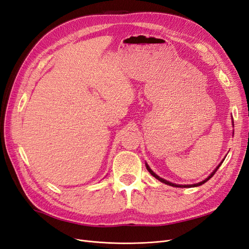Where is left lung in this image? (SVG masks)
<instances>
[{"instance_id": "1", "label": "left lung", "mask_w": 249, "mask_h": 249, "mask_svg": "<svg viewBox=\"0 0 249 249\" xmlns=\"http://www.w3.org/2000/svg\"><path fill=\"white\" fill-rule=\"evenodd\" d=\"M232 124H233V122H232ZM224 161V159L219 163V164H218V166L212 171V172H211V175L207 178H205V179H203V180H201V182H199V183H196V184H192V185H179V184H175V183H171V182H169V180H166V179H165V178H160L159 176H158V175H156V173L152 170V169H150V167L148 166V164L147 163H145V166H146V169H147V171L150 173V175H152L154 178H156L158 180H160V182H162V183H164V184H166V185H169V186H172V187H177V188H192V187H198V186H201L202 184H205L206 182H208V180L211 178H212L214 175H215V172L217 171V169L218 168H219L220 167V165L222 164V162Z\"/></svg>"}]
</instances>
